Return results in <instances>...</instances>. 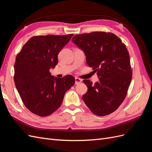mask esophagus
Masks as SVG:
<instances>
[{
    "instance_id": "1",
    "label": "esophagus",
    "mask_w": 152,
    "mask_h": 152,
    "mask_svg": "<svg viewBox=\"0 0 152 152\" xmlns=\"http://www.w3.org/2000/svg\"><path fill=\"white\" fill-rule=\"evenodd\" d=\"M75 84H78V83H80V82H82V80L78 77H75Z\"/></svg>"
}]
</instances>
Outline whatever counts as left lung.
I'll list each match as a JSON object with an SVG mask.
<instances>
[{
	"instance_id": "8db88e82",
	"label": "left lung",
	"mask_w": 152,
	"mask_h": 152,
	"mask_svg": "<svg viewBox=\"0 0 152 152\" xmlns=\"http://www.w3.org/2000/svg\"><path fill=\"white\" fill-rule=\"evenodd\" d=\"M72 42L84 52L87 65L97 72V82L83 80L88 89L83 101L97 116L113 113L126 97L132 80L126 46L117 36L102 31L75 35Z\"/></svg>"
}]
</instances>
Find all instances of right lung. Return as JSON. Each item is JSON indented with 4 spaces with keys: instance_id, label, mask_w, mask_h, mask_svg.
I'll return each mask as SVG.
<instances>
[{
    "instance_id": "1",
    "label": "right lung",
    "mask_w": 152,
    "mask_h": 152,
    "mask_svg": "<svg viewBox=\"0 0 152 152\" xmlns=\"http://www.w3.org/2000/svg\"><path fill=\"white\" fill-rule=\"evenodd\" d=\"M74 34L33 36L23 47L14 64V82L20 97L31 112L48 116L58 109L65 92L75 83L72 75H51L58 53Z\"/></svg>"
}]
</instances>
